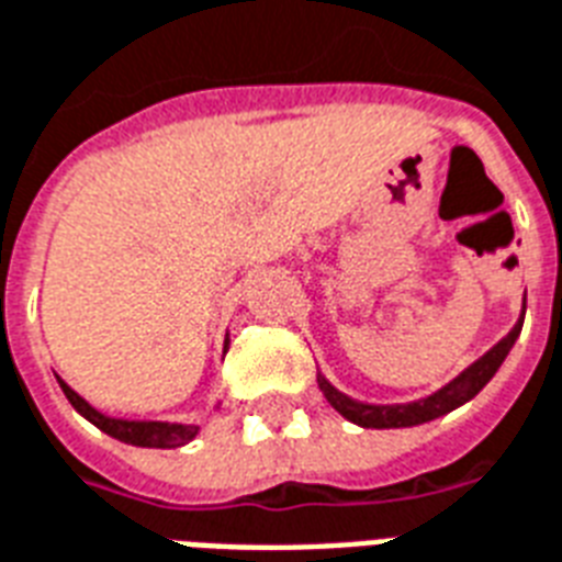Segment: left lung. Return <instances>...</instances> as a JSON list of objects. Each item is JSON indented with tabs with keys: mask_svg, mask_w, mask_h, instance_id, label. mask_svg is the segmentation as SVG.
<instances>
[{
	"mask_svg": "<svg viewBox=\"0 0 562 562\" xmlns=\"http://www.w3.org/2000/svg\"><path fill=\"white\" fill-rule=\"evenodd\" d=\"M521 322H525V311H521L519 322L513 325V330L504 337L502 342H495L493 349L486 351L484 358H477L469 369H463L451 384H446L442 390H437L428 398H419V402L411 404H363L349 398L346 393H340L337 386H330L325 378L319 375V390L325 393L328 404L337 413H342L346 419L360 425V428H413V425H422V422L437 419V416H446L460 404H467L469 398H475L490 378L498 372V367L507 358V351L513 349V342L521 334Z\"/></svg>",
	"mask_w": 562,
	"mask_h": 562,
	"instance_id": "1",
	"label": "left lung"
}]
</instances>
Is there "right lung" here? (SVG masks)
Returning <instances> with one entry per match:
<instances>
[{
    "mask_svg": "<svg viewBox=\"0 0 562 562\" xmlns=\"http://www.w3.org/2000/svg\"><path fill=\"white\" fill-rule=\"evenodd\" d=\"M228 346V340H225ZM60 390L69 398V404L76 407L85 419H90L99 430H104L108 437L120 439V442H132V446L140 448H176L184 446L190 439L199 434V425H178V422H140V419H114V416H104L95 407L81 398V395L67 384V381H60Z\"/></svg>",
    "mask_w": 562,
    "mask_h": 562,
    "instance_id": "1",
    "label": "right lung"
}]
</instances>
